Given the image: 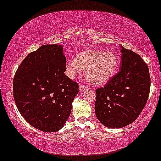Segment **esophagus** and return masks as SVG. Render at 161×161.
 <instances>
[{"instance_id": "34e87169", "label": "esophagus", "mask_w": 161, "mask_h": 161, "mask_svg": "<svg viewBox=\"0 0 161 161\" xmlns=\"http://www.w3.org/2000/svg\"><path fill=\"white\" fill-rule=\"evenodd\" d=\"M87 89H88L87 86H83V85H80V86H79V91H84L87 90Z\"/></svg>"}]
</instances>
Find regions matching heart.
Instances as JSON below:
<instances>
[{
  "label": "heart",
  "instance_id": "heart-1",
  "mask_svg": "<svg viewBox=\"0 0 161 161\" xmlns=\"http://www.w3.org/2000/svg\"><path fill=\"white\" fill-rule=\"evenodd\" d=\"M117 66V58L112 52L88 49L78 53L75 58L67 60L65 74L70 78H75L86 70L89 83L100 86L110 80Z\"/></svg>",
  "mask_w": 161,
  "mask_h": 161
}]
</instances>
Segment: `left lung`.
I'll return each instance as SVG.
<instances>
[{
  "label": "left lung",
  "instance_id": "1",
  "mask_svg": "<svg viewBox=\"0 0 161 161\" xmlns=\"http://www.w3.org/2000/svg\"><path fill=\"white\" fill-rule=\"evenodd\" d=\"M120 70L103 88L96 89L95 113L103 126L122 128L138 117L149 96L148 67L140 56L120 46Z\"/></svg>",
  "mask_w": 161,
  "mask_h": 161
}]
</instances>
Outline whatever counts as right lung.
I'll return each instance as SVG.
<instances>
[{
	"instance_id": "1",
	"label": "right lung",
	"mask_w": 161,
	"mask_h": 161,
	"mask_svg": "<svg viewBox=\"0 0 161 161\" xmlns=\"http://www.w3.org/2000/svg\"><path fill=\"white\" fill-rule=\"evenodd\" d=\"M63 47L45 44L22 61L15 74V103L29 125L45 132L60 130L70 114L78 85L65 71Z\"/></svg>"
}]
</instances>
